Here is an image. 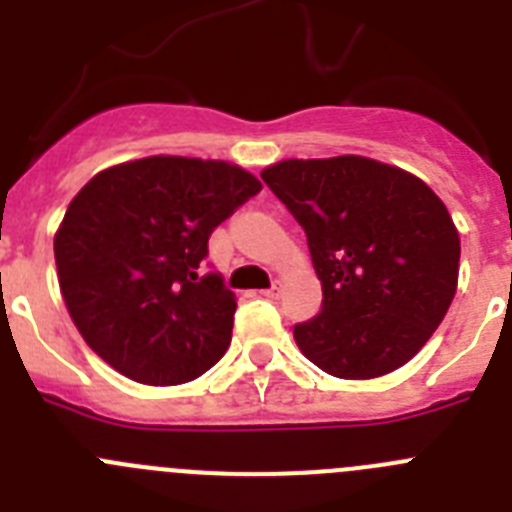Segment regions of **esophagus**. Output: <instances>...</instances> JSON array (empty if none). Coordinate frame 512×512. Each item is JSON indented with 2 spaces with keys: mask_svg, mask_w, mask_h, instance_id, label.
Instances as JSON below:
<instances>
[{
  "mask_svg": "<svg viewBox=\"0 0 512 512\" xmlns=\"http://www.w3.org/2000/svg\"><path fill=\"white\" fill-rule=\"evenodd\" d=\"M261 295L269 297V300H277V297L282 295V282H274V284H271L269 289H264V292H261Z\"/></svg>",
  "mask_w": 512,
  "mask_h": 512,
  "instance_id": "esophagus-1",
  "label": "esophagus"
}]
</instances>
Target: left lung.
<instances>
[{
  "instance_id": "left-lung-1",
  "label": "left lung",
  "mask_w": 512,
  "mask_h": 512,
  "mask_svg": "<svg viewBox=\"0 0 512 512\" xmlns=\"http://www.w3.org/2000/svg\"><path fill=\"white\" fill-rule=\"evenodd\" d=\"M261 179L305 228L323 307L295 325L302 354L341 379L408 364L459 282V233L428 184L364 156L287 158Z\"/></svg>"
}]
</instances>
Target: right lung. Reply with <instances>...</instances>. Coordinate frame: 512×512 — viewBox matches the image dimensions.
<instances>
[{"mask_svg":"<svg viewBox=\"0 0 512 512\" xmlns=\"http://www.w3.org/2000/svg\"><path fill=\"white\" fill-rule=\"evenodd\" d=\"M261 182L228 161L148 156L99 171L53 238L58 284L94 354L135 382L184 384L223 359L235 295L200 264Z\"/></svg>","mask_w":512,"mask_h":512,"instance_id":"right-lung-1","label":"right lung"}]
</instances>
